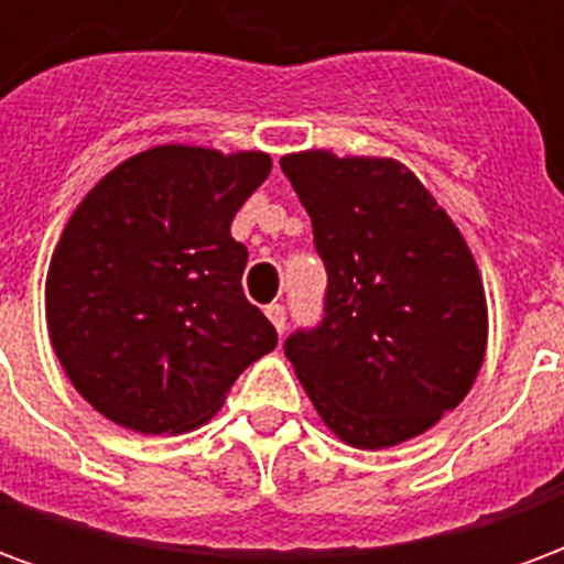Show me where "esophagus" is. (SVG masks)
<instances>
[{"instance_id": "obj_1", "label": "esophagus", "mask_w": 564, "mask_h": 564, "mask_svg": "<svg viewBox=\"0 0 564 564\" xmlns=\"http://www.w3.org/2000/svg\"><path fill=\"white\" fill-rule=\"evenodd\" d=\"M265 317L271 319V326H274V329H278V332L286 329V307L278 305V302L265 307Z\"/></svg>"}]
</instances>
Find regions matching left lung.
Instances as JSON below:
<instances>
[{
	"mask_svg": "<svg viewBox=\"0 0 564 564\" xmlns=\"http://www.w3.org/2000/svg\"><path fill=\"white\" fill-rule=\"evenodd\" d=\"M281 169L329 274L323 323L283 344L295 378L350 447L423 435L484 366L489 317L471 250L399 160L302 150Z\"/></svg>",
	"mask_w": 564,
	"mask_h": 564,
	"instance_id": "left-lung-1",
	"label": "left lung"
}]
</instances>
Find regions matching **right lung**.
Listing matches in <instances>:
<instances>
[{"mask_svg": "<svg viewBox=\"0 0 564 564\" xmlns=\"http://www.w3.org/2000/svg\"><path fill=\"white\" fill-rule=\"evenodd\" d=\"M262 150H141L105 174L59 235L44 311L72 387L111 423L181 435L208 423L278 332L241 290L238 208Z\"/></svg>", "mask_w": 564, "mask_h": 564, "instance_id": "1", "label": "right lung"}]
</instances>
